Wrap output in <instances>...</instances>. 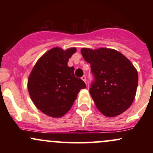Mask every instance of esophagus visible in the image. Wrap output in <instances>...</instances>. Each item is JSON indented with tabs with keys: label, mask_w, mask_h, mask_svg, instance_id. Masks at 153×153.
I'll use <instances>...</instances> for the list:
<instances>
[{
	"label": "esophagus",
	"mask_w": 153,
	"mask_h": 153,
	"mask_svg": "<svg viewBox=\"0 0 153 153\" xmlns=\"http://www.w3.org/2000/svg\"><path fill=\"white\" fill-rule=\"evenodd\" d=\"M81 79H82V80H83L84 82H86V77H85V75H83V76H82V78H81Z\"/></svg>",
	"instance_id": "obj_1"
}]
</instances>
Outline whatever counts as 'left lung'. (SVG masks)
Returning <instances> with one entry per match:
<instances>
[{"label": "left lung", "instance_id": "1", "mask_svg": "<svg viewBox=\"0 0 153 153\" xmlns=\"http://www.w3.org/2000/svg\"><path fill=\"white\" fill-rule=\"evenodd\" d=\"M80 52L91 64L95 79L89 91L99 111L114 117L127 110L138 85V73L132 63L113 49L82 48Z\"/></svg>", "mask_w": 153, "mask_h": 153}]
</instances>
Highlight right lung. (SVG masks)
<instances>
[{
	"label": "right lung",
	"instance_id": "obj_1",
	"mask_svg": "<svg viewBox=\"0 0 153 153\" xmlns=\"http://www.w3.org/2000/svg\"><path fill=\"white\" fill-rule=\"evenodd\" d=\"M75 47H54L38 59L28 79V91L38 109L54 118L64 116L71 108L85 82L74 75L68 62Z\"/></svg>",
	"mask_w": 153,
	"mask_h": 153
}]
</instances>
